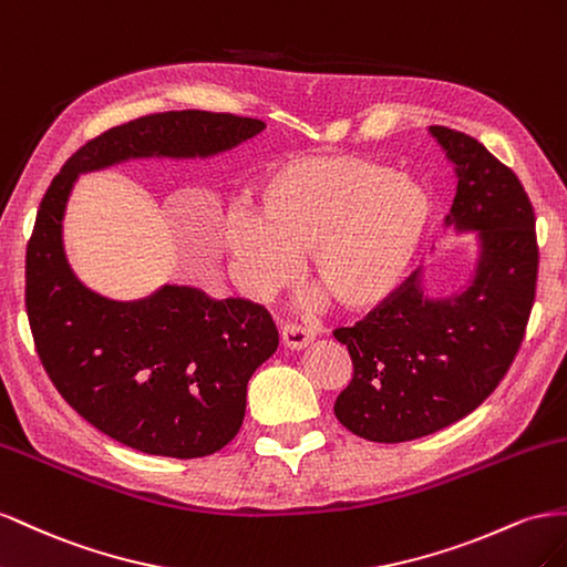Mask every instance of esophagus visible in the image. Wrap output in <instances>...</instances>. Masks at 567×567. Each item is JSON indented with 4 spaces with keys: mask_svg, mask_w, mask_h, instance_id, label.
Returning <instances> with one entry per match:
<instances>
[{
    "mask_svg": "<svg viewBox=\"0 0 567 567\" xmlns=\"http://www.w3.org/2000/svg\"><path fill=\"white\" fill-rule=\"evenodd\" d=\"M280 339H282V344H285L287 349L301 351V349H306V347H309V344L313 342V332L303 330V328H299V326H285V328L280 330Z\"/></svg>",
    "mask_w": 567,
    "mask_h": 567,
    "instance_id": "obj_1",
    "label": "esophagus"
}]
</instances>
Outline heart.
<instances>
[{
	"instance_id": "heart-1",
	"label": "heart",
	"mask_w": 567,
	"mask_h": 567,
	"mask_svg": "<svg viewBox=\"0 0 567 567\" xmlns=\"http://www.w3.org/2000/svg\"><path fill=\"white\" fill-rule=\"evenodd\" d=\"M220 225V245L249 299L264 301L295 278L299 254L339 309L370 313L390 301L434 220L427 185L353 154H289L264 168Z\"/></svg>"
}]
</instances>
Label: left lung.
<instances>
[{"mask_svg":"<svg viewBox=\"0 0 567 567\" xmlns=\"http://www.w3.org/2000/svg\"><path fill=\"white\" fill-rule=\"evenodd\" d=\"M430 135L458 177L444 225L475 235L473 270L451 295L413 272L380 309L334 330L353 363L334 415L368 442L417 440L473 413L506 375L535 303L539 249L520 181L477 140L442 125Z\"/></svg>","mask_w":567,"mask_h":567,"instance_id":"obj_1","label":"left lung"}]
</instances>
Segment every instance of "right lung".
I'll list each match as a JSON object with an SVG mask.
<instances>
[{
	"mask_svg": "<svg viewBox=\"0 0 567 567\" xmlns=\"http://www.w3.org/2000/svg\"><path fill=\"white\" fill-rule=\"evenodd\" d=\"M266 127L230 113L168 111L111 127L80 147L47 189L25 254V309L40 361L90 425L142 454L199 458L235 440L254 370L278 349L264 306L161 285L111 299L78 278L63 218L78 175L125 161H197Z\"/></svg>",
	"mask_w": 567,
	"mask_h": 567,
	"instance_id": "obj_1",
	"label": "right lung"
}]
</instances>
